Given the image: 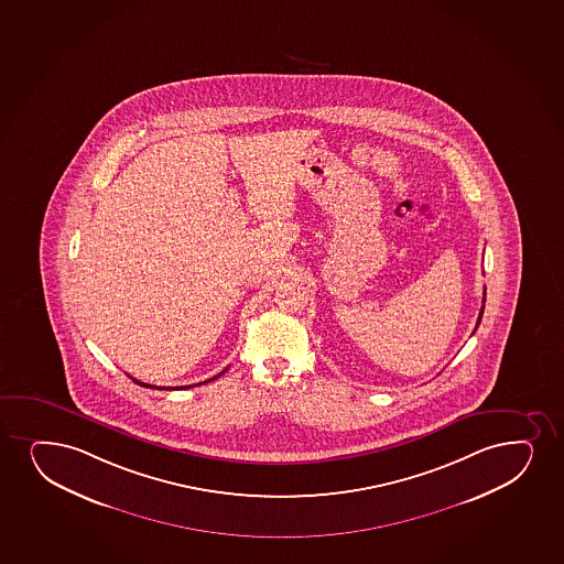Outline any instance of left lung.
Returning a JSON list of instances; mask_svg holds the SVG:
<instances>
[{"label":"left lung","mask_w":564,"mask_h":564,"mask_svg":"<svg viewBox=\"0 0 564 564\" xmlns=\"http://www.w3.org/2000/svg\"><path fill=\"white\" fill-rule=\"evenodd\" d=\"M485 305H481V312H479V317H477V326H479V323H481V315H484Z\"/></svg>","instance_id":"8db88e82"}]
</instances>
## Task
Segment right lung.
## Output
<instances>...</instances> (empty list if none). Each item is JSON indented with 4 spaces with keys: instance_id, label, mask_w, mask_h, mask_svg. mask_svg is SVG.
<instances>
[{
    "instance_id": "1",
    "label": "right lung",
    "mask_w": 564,
    "mask_h": 564,
    "mask_svg": "<svg viewBox=\"0 0 564 564\" xmlns=\"http://www.w3.org/2000/svg\"><path fill=\"white\" fill-rule=\"evenodd\" d=\"M225 371L226 370L220 371L219 376H215V378L207 379V381H204V383H209V381H213V379L220 378V376H223ZM133 381H135V383L138 384H141V387H151V389H166V391L167 389H172L173 391V387H154V384L141 383V381H138V379H133ZM175 389H191V384H188V387H175Z\"/></svg>"
}]
</instances>
